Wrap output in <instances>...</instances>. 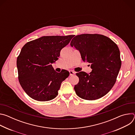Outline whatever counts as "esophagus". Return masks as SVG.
Here are the masks:
<instances>
[{
    "mask_svg": "<svg viewBox=\"0 0 135 135\" xmlns=\"http://www.w3.org/2000/svg\"><path fill=\"white\" fill-rule=\"evenodd\" d=\"M75 73L74 71H73V70H70L69 71V74H70V76H73L74 75H75Z\"/></svg>",
    "mask_w": 135,
    "mask_h": 135,
    "instance_id": "esophagus-1",
    "label": "esophagus"
}]
</instances>
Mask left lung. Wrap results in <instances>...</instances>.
Wrapping results in <instances>:
<instances>
[{"instance_id":"8db88e82","label":"left lung","mask_w":135,"mask_h":135,"mask_svg":"<svg viewBox=\"0 0 135 135\" xmlns=\"http://www.w3.org/2000/svg\"><path fill=\"white\" fill-rule=\"evenodd\" d=\"M70 45L80 51L83 61L90 64L92 69L90 74L76 73L79 78L74 86L76 94L88 100L103 97L116 82L121 66L118 45L109 38L95 33L77 35Z\"/></svg>"}]
</instances>
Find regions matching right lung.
Wrapping results in <instances>:
<instances>
[{"mask_svg":"<svg viewBox=\"0 0 135 135\" xmlns=\"http://www.w3.org/2000/svg\"><path fill=\"white\" fill-rule=\"evenodd\" d=\"M74 35L43 36L27 43L17 57L19 82L31 98L40 102L51 100L58 94L61 84L69 73H57L51 64L58 59L62 48Z\"/></svg>","mask_w":135,"mask_h":135,"instance_id":"obj_1","label":"right lung"}]
</instances>
